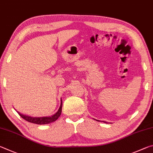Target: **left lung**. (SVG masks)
<instances>
[{
    "mask_svg": "<svg viewBox=\"0 0 153 153\" xmlns=\"http://www.w3.org/2000/svg\"><path fill=\"white\" fill-rule=\"evenodd\" d=\"M105 122V123H107V122Z\"/></svg>",
    "mask_w": 153,
    "mask_h": 153,
    "instance_id": "8db88e82",
    "label": "left lung"
}]
</instances>
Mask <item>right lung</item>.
<instances>
[{"label":"right lung","mask_w":153,"mask_h":153,"mask_svg":"<svg viewBox=\"0 0 153 153\" xmlns=\"http://www.w3.org/2000/svg\"><path fill=\"white\" fill-rule=\"evenodd\" d=\"M61 102H60V106L59 108L58 111L56 112V114L52 115V116H48V117H31L29 116H27V115L25 114H21L20 112H19L17 111L19 115L23 118L24 120H25L26 121H27L29 122L33 123V124H50V123L55 122L56 120H57L60 116L61 115L62 113V99L60 100Z\"/></svg>","instance_id":"right-lung-1"}]
</instances>
